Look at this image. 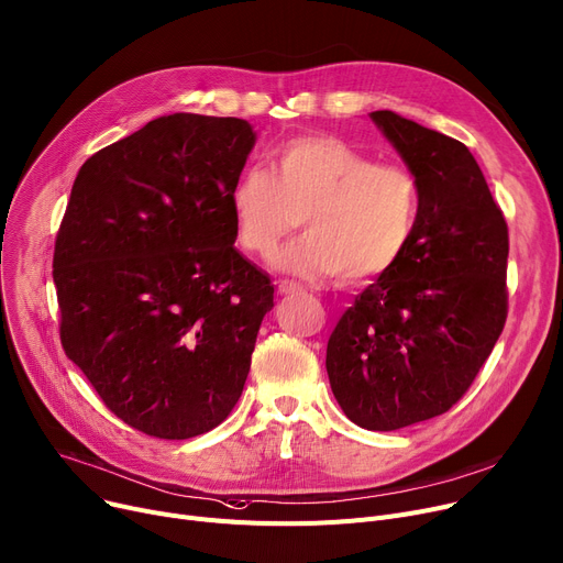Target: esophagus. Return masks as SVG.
I'll list each match as a JSON object with an SVG mask.
<instances>
[{"label":"esophagus","instance_id":"esophagus-1","mask_svg":"<svg viewBox=\"0 0 563 563\" xmlns=\"http://www.w3.org/2000/svg\"><path fill=\"white\" fill-rule=\"evenodd\" d=\"M278 291L283 296H291V294H301L303 291V285L296 283V280H280L278 283Z\"/></svg>","mask_w":563,"mask_h":563}]
</instances>
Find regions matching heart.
<instances>
[{"label":"heart","instance_id":"b5f03b06","mask_svg":"<svg viewBox=\"0 0 563 563\" xmlns=\"http://www.w3.org/2000/svg\"><path fill=\"white\" fill-rule=\"evenodd\" d=\"M272 165H249L231 190L240 244L269 255L301 227L308 233L276 253L274 265L303 278L362 283L389 274L415 240L419 178L400 163H376L334 135L278 144Z\"/></svg>","mask_w":563,"mask_h":563}]
</instances>
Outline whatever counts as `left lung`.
I'll use <instances>...</instances> for the list:
<instances>
[{
  "label": "left lung",
  "mask_w": 563,
  "mask_h": 563,
  "mask_svg": "<svg viewBox=\"0 0 563 563\" xmlns=\"http://www.w3.org/2000/svg\"><path fill=\"white\" fill-rule=\"evenodd\" d=\"M421 187L419 227L398 265L336 321L332 394L366 430H400L451 409L507 321L509 231L473 154L455 137L371 112Z\"/></svg>",
  "instance_id": "8db88e82"
}]
</instances>
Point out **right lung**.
Returning <instances> with one entry per match:
<instances>
[{
	"mask_svg": "<svg viewBox=\"0 0 563 563\" xmlns=\"http://www.w3.org/2000/svg\"><path fill=\"white\" fill-rule=\"evenodd\" d=\"M249 122L174 112L90 156L54 246L65 355L137 432L190 439L242 396L274 285L233 246Z\"/></svg>",
	"mask_w": 563,
	"mask_h": 563,
	"instance_id": "add662e5",
	"label": "right lung"
}]
</instances>
